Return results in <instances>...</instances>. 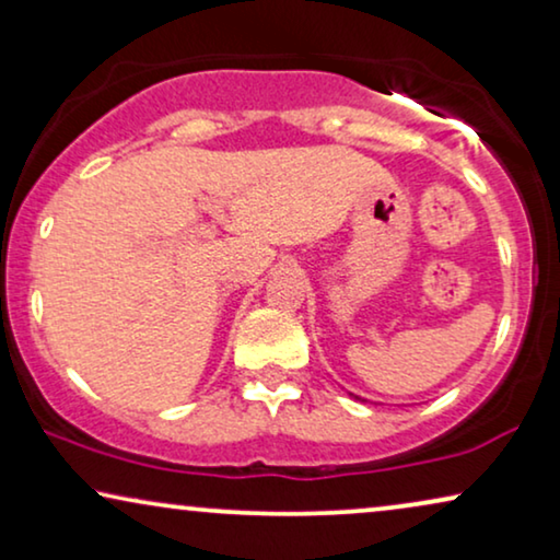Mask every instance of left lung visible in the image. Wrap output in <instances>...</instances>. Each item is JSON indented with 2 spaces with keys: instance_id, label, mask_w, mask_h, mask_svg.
<instances>
[{
  "instance_id": "left-lung-1",
  "label": "left lung",
  "mask_w": 560,
  "mask_h": 560,
  "mask_svg": "<svg viewBox=\"0 0 560 560\" xmlns=\"http://www.w3.org/2000/svg\"><path fill=\"white\" fill-rule=\"evenodd\" d=\"M354 397H357V395H354Z\"/></svg>"
}]
</instances>
